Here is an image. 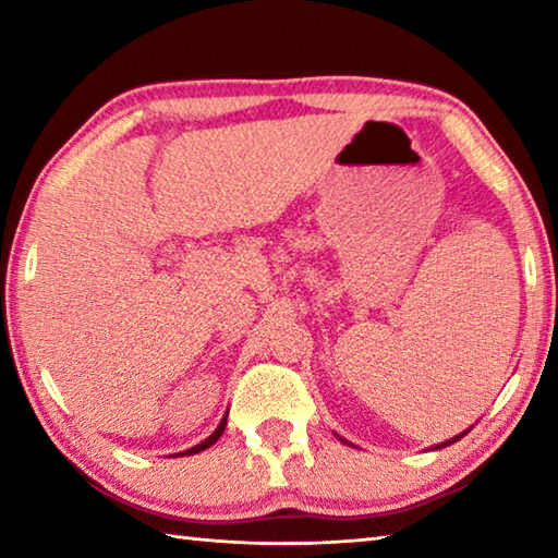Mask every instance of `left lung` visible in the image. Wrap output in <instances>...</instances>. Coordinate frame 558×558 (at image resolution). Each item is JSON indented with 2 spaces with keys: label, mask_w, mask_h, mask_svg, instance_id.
<instances>
[{
  "label": "left lung",
  "mask_w": 558,
  "mask_h": 558,
  "mask_svg": "<svg viewBox=\"0 0 558 558\" xmlns=\"http://www.w3.org/2000/svg\"><path fill=\"white\" fill-rule=\"evenodd\" d=\"M468 433V430H465ZM465 433H460V436H456V438H450V440H446V442H440V446H433L430 450H440V448H446V446H450V442H458L462 436H465ZM335 436H337V433H335ZM339 438V436H337ZM339 440H344V438H339ZM347 442V446H352V442H349V440H344Z\"/></svg>",
  "instance_id": "obj_1"
}]
</instances>
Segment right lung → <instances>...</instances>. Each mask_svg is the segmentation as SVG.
I'll return each mask as SVG.
<instances>
[{"label": "right lung", "instance_id": "add662e5", "mask_svg": "<svg viewBox=\"0 0 558 558\" xmlns=\"http://www.w3.org/2000/svg\"><path fill=\"white\" fill-rule=\"evenodd\" d=\"M226 418H229V413H226V415H223V418H221V423H219V426H216V430L211 433V436H209V438H206V440H202V442H196V446H194V448H189V450H184V452H177V456H196V452H202V450H206V448H211V446H214V442L221 438V433H223V428H226Z\"/></svg>", "mask_w": 558, "mask_h": 558}]
</instances>
